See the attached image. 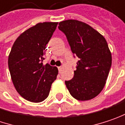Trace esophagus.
<instances>
[{"label": "esophagus", "mask_w": 125, "mask_h": 125, "mask_svg": "<svg viewBox=\"0 0 125 125\" xmlns=\"http://www.w3.org/2000/svg\"><path fill=\"white\" fill-rule=\"evenodd\" d=\"M58 70H59V72L60 73V71H61V70H62V67L61 66H60V67H58Z\"/></svg>", "instance_id": "34e87169"}]
</instances>
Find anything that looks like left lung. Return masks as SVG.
<instances>
[{
	"label": "left lung",
	"mask_w": 125,
	"mask_h": 125,
	"mask_svg": "<svg viewBox=\"0 0 125 125\" xmlns=\"http://www.w3.org/2000/svg\"><path fill=\"white\" fill-rule=\"evenodd\" d=\"M73 53L80 59L72 80L65 81L70 94L80 101L91 100L104 88L112 65V55L103 35L91 26L76 20L59 23Z\"/></svg>",
	"instance_id": "obj_1"
}]
</instances>
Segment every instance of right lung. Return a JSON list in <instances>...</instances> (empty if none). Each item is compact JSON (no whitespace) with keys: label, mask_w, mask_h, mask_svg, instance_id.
<instances>
[{"label":"right lung","mask_w":125,"mask_h":125,"mask_svg":"<svg viewBox=\"0 0 125 125\" xmlns=\"http://www.w3.org/2000/svg\"><path fill=\"white\" fill-rule=\"evenodd\" d=\"M58 22L36 24L23 32L15 41L8 56V67L14 87L28 101L40 103L48 94L58 74L56 67L42 61Z\"/></svg>","instance_id":"obj_1"}]
</instances>
